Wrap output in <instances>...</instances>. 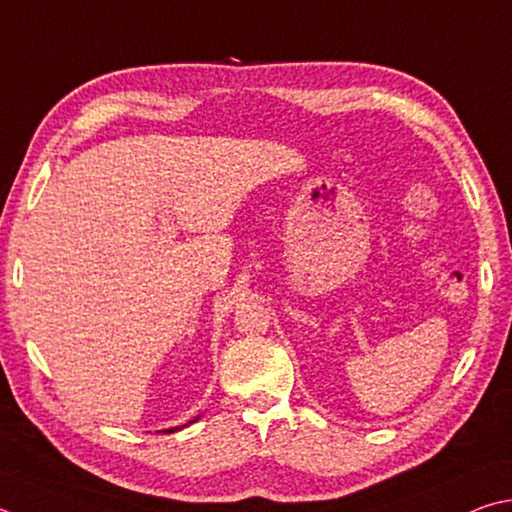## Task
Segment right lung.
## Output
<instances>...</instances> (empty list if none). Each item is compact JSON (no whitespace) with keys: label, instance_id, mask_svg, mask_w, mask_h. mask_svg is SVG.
<instances>
[{"label":"right lung","instance_id":"right-lung-1","mask_svg":"<svg viewBox=\"0 0 512 512\" xmlns=\"http://www.w3.org/2000/svg\"><path fill=\"white\" fill-rule=\"evenodd\" d=\"M174 430H176V427H174ZM174 430H165V434H170V432H174Z\"/></svg>","mask_w":512,"mask_h":512}]
</instances>
